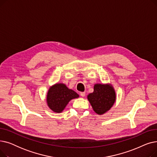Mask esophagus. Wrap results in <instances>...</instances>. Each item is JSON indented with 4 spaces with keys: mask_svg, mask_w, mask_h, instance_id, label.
<instances>
[{
    "mask_svg": "<svg viewBox=\"0 0 157 157\" xmlns=\"http://www.w3.org/2000/svg\"><path fill=\"white\" fill-rule=\"evenodd\" d=\"M80 95L81 97H85V92H80Z\"/></svg>",
    "mask_w": 157,
    "mask_h": 157,
    "instance_id": "1",
    "label": "esophagus"
}]
</instances>
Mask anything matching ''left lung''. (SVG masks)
Wrapping results in <instances>:
<instances>
[{
  "instance_id": "1",
  "label": "left lung",
  "mask_w": 157,
  "mask_h": 157,
  "mask_svg": "<svg viewBox=\"0 0 157 157\" xmlns=\"http://www.w3.org/2000/svg\"><path fill=\"white\" fill-rule=\"evenodd\" d=\"M88 99L94 111L98 114H102L113 106L116 99V94L111 85L96 84L94 92L88 95Z\"/></svg>"
}]
</instances>
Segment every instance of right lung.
Returning a JSON list of instances; mask_svg holds the SVG:
<instances>
[{"mask_svg":"<svg viewBox=\"0 0 157 157\" xmlns=\"http://www.w3.org/2000/svg\"><path fill=\"white\" fill-rule=\"evenodd\" d=\"M78 97L79 95L76 92L64 84L57 83L49 89L46 100L49 108L53 111L61 113L71 99Z\"/></svg>","mask_w":157,"mask_h":157,"instance_id":"right-lung-1","label":"right lung"}]
</instances>
